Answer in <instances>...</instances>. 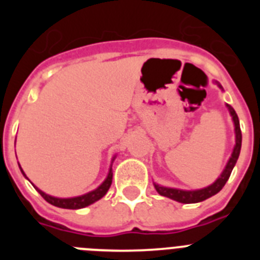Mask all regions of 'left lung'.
I'll use <instances>...</instances> for the list:
<instances>
[{"instance_id":"8db88e82","label":"left lung","mask_w":260,"mask_h":260,"mask_svg":"<svg viewBox=\"0 0 260 260\" xmlns=\"http://www.w3.org/2000/svg\"><path fill=\"white\" fill-rule=\"evenodd\" d=\"M221 87V86H220ZM231 112V116L233 118L234 122V130H236V146H234V150L232 152L231 158H229L228 164L225 167L224 172L221 173V176L215 181L211 186L208 187H204V189L201 190H194V191H186V190H178V189H171V187H164V186L156 185L155 183V189L156 191L158 192L162 197H167V198H171L173 201L180 202V203H198V202L206 201L207 198H211L212 195L217 194L220 190L224 187V185L226 183V181L229 180L231 177L232 171H233L234 165L237 162L238 156H240L241 151V143H242V134H241V127H240V121H238V116L236 113V110L231 107V105H226Z\"/></svg>"}]
</instances>
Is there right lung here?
<instances>
[{
  "instance_id": "add662e5",
  "label": "right lung",
  "mask_w": 260,
  "mask_h": 260,
  "mask_svg": "<svg viewBox=\"0 0 260 260\" xmlns=\"http://www.w3.org/2000/svg\"><path fill=\"white\" fill-rule=\"evenodd\" d=\"M22 171V168H20ZM23 173V171H22ZM24 174V173H23ZM26 176V174H24ZM112 177H113V173H112V169L109 171V174H108L107 180L99 186L98 189L93 190V191L88 192V194H84L82 197H77V198H69V199H61V198H54V197H50V195H47L45 192H43L41 190H39L36 187V190L39 191V194L48 202V203L56 206V207L59 208H68V210H78V208H83L89 206V204L95 203L96 201L102 199L107 191L109 190L110 185H112Z\"/></svg>"
}]
</instances>
